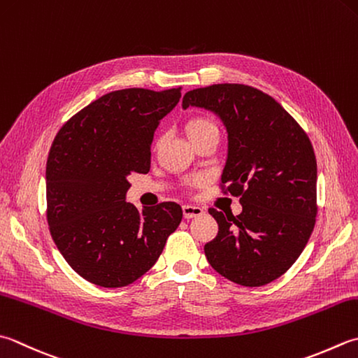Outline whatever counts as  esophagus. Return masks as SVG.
Wrapping results in <instances>:
<instances>
[{
  "mask_svg": "<svg viewBox=\"0 0 358 358\" xmlns=\"http://www.w3.org/2000/svg\"><path fill=\"white\" fill-rule=\"evenodd\" d=\"M203 208L194 206V205H185L183 206V217L185 219H192V217H200L203 215Z\"/></svg>",
  "mask_w": 358,
  "mask_h": 358,
  "instance_id": "obj_1",
  "label": "esophagus"
}]
</instances>
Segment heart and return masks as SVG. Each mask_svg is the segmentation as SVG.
<instances>
[{
	"label": "heart",
	"instance_id": "1",
	"mask_svg": "<svg viewBox=\"0 0 358 358\" xmlns=\"http://www.w3.org/2000/svg\"><path fill=\"white\" fill-rule=\"evenodd\" d=\"M211 127H215V125L211 121H209V119L194 117V119H189V121H187L186 133H187V136L191 138L194 135H197V133H201L203 130L211 129ZM195 183H199V180H195Z\"/></svg>",
	"mask_w": 358,
	"mask_h": 358
}]
</instances>
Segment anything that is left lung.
<instances>
[{"mask_svg": "<svg viewBox=\"0 0 358 358\" xmlns=\"http://www.w3.org/2000/svg\"><path fill=\"white\" fill-rule=\"evenodd\" d=\"M187 107L213 111L225 125L222 186L242 205L239 215L209 208L219 233L205 245L208 262L245 287L275 281L303 253L315 227L317 158L309 136L271 96L241 83L187 91Z\"/></svg>", "mask_w": 358, "mask_h": 358, "instance_id": "obj_1", "label": "left lung"}]
</instances>
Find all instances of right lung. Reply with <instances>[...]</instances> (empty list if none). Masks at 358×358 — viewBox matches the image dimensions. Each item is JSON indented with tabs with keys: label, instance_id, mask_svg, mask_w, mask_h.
<instances>
[{
	"label": "right lung",
	"instance_id": "right-lung-1",
	"mask_svg": "<svg viewBox=\"0 0 358 358\" xmlns=\"http://www.w3.org/2000/svg\"><path fill=\"white\" fill-rule=\"evenodd\" d=\"M181 88L117 90L91 102L59 130L46 163L48 225L71 268L117 289L149 271L183 211L173 201L144 208L125 201L131 172L150 169L158 124Z\"/></svg>",
	"mask_w": 358,
	"mask_h": 358
}]
</instances>
